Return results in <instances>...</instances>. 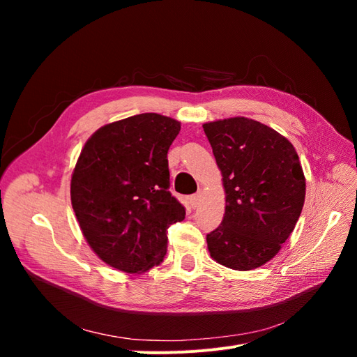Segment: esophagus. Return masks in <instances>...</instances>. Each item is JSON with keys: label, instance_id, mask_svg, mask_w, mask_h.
<instances>
[{"label": "esophagus", "instance_id": "esophagus-1", "mask_svg": "<svg viewBox=\"0 0 357 357\" xmlns=\"http://www.w3.org/2000/svg\"><path fill=\"white\" fill-rule=\"evenodd\" d=\"M202 195H204L202 189H198V192L195 193V195H192V197H190V205H192L193 208L199 207V204H201V201H202Z\"/></svg>", "mask_w": 357, "mask_h": 357}]
</instances>
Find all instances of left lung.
I'll return each mask as SVG.
<instances>
[{"label":"left lung","instance_id":"1","mask_svg":"<svg viewBox=\"0 0 357 357\" xmlns=\"http://www.w3.org/2000/svg\"><path fill=\"white\" fill-rule=\"evenodd\" d=\"M222 171L223 220L207 235L215 262L238 271L262 266L294 232L305 201V177L286 137L261 122L231 117L204 123Z\"/></svg>","mask_w":357,"mask_h":357}]
</instances>
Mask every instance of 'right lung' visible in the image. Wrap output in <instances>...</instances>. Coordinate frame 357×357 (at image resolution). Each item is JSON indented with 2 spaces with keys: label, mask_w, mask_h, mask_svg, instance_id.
Masks as SVG:
<instances>
[{
  "label": "right lung",
  "mask_w": 357,
  "mask_h": 357,
  "mask_svg": "<svg viewBox=\"0 0 357 357\" xmlns=\"http://www.w3.org/2000/svg\"><path fill=\"white\" fill-rule=\"evenodd\" d=\"M174 119L143 113L101 126L71 176V204L86 241L102 262L139 274L167 253V229L186 210L171 195L168 149Z\"/></svg>",
  "instance_id": "1"
}]
</instances>
